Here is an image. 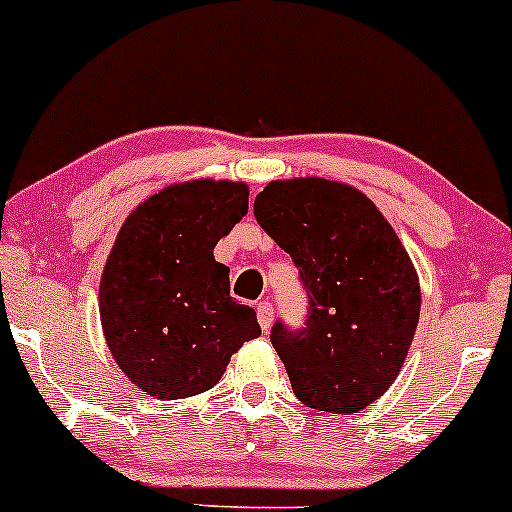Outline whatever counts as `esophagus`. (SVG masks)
<instances>
[{
    "label": "esophagus",
    "mask_w": 512,
    "mask_h": 512,
    "mask_svg": "<svg viewBox=\"0 0 512 512\" xmlns=\"http://www.w3.org/2000/svg\"><path fill=\"white\" fill-rule=\"evenodd\" d=\"M256 314H258V324H261V329L268 333V329H271L273 324V304L271 302H261L256 307Z\"/></svg>",
    "instance_id": "esophagus-1"
}]
</instances>
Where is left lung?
Here are the masks:
<instances>
[{"label": "left lung", "mask_w": 512, "mask_h": 512, "mask_svg": "<svg viewBox=\"0 0 512 512\" xmlns=\"http://www.w3.org/2000/svg\"><path fill=\"white\" fill-rule=\"evenodd\" d=\"M254 215L300 268L302 331L275 324L273 348L309 409L358 413L392 387L421 314L409 251L377 205L341 181H271Z\"/></svg>", "instance_id": "1"}]
</instances>
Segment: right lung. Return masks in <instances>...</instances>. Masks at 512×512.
Returning <instances> with one entry per match:
<instances>
[{
  "label": "right lung",
  "instance_id": "1",
  "mask_svg": "<svg viewBox=\"0 0 512 512\" xmlns=\"http://www.w3.org/2000/svg\"><path fill=\"white\" fill-rule=\"evenodd\" d=\"M246 212L244 181L195 179L149 195L120 227L101 273V329L125 377L154 399L208 392L261 336L212 256Z\"/></svg>",
  "mask_w": 512,
  "mask_h": 512
}]
</instances>
